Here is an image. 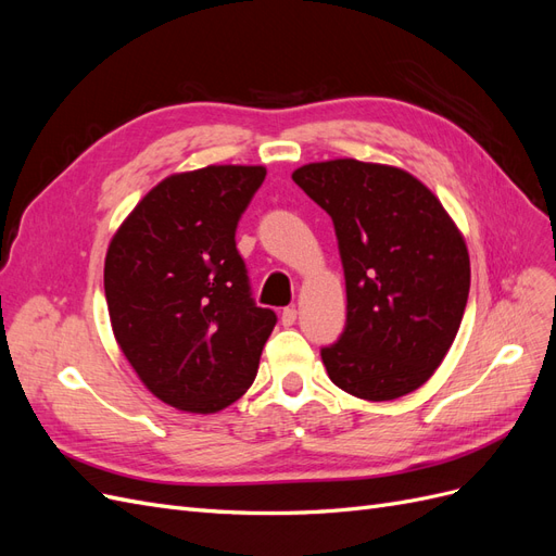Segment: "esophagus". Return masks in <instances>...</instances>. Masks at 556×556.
Here are the masks:
<instances>
[{
	"label": "esophagus",
	"mask_w": 556,
	"mask_h": 556,
	"mask_svg": "<svg viewBox=\"0 0 556 556\" xmlns=\"http://www.w3.org/2000/svg\"><path fill=\"white\" fill-rule=\"evenodd\" d=\"M280 319H282V325H285V327L294 325V323H296V308H294V306L282 308V313H280Z\"/></svg>",
	"instance_id": "34e87169"
}]
</instances>
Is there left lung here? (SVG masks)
Listing matches in <instances>:
<instances>
[{
	"instance_id": "8db88e82",
	"label": "left lung",
	"mask_w": 556,
	"mask_h": 556,
	"mask_svg": "<svg viewBox=\"0 0 556 556\" xmlns=\"http://www.w3.org/2000/svg\"><path fill=\"white\" fill-rule=\"evenodd\" d=\"M292 180L333 223L348 317L319 350L343 392L399 399L425 384L459 331L470 288L466 243L422 182L394 166L331 160Z\"/></svg>"
}]
</instances>
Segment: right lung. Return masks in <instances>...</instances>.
<instances>
[{
    "instance_id": "obj_1",
    "label": "right lung",
    "mask_w": 556,
    "mask_h": 556,
    "mask_svg": "<svg viewBox=\"0 0 556 556\" xmlns=\"http://www.w3.org/2000/svg\"><path fill=\"white\" fill-rule=\"evenodd\" d=\"M264 166L164 178L117 229L104 266L115 341L157 399L215 413L245 394L278 317L252 299L237 227Z\"/></svg>"
}]
</instances>
